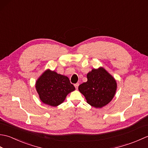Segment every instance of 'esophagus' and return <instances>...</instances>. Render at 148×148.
<instances>
[{
  "instance_id": "1",
  "label": "esophagus",
  "mask_w": 148,
  "mask_h": 148,
  "mask_svg": "<svg viewBox=\"0 0 148 148\" xmlns=\"http://www.w3.org/2000/svg\"><path fill=\"white\" fill-rule=\"evenodd\" d=\"M79 83H76V84H74V86H75V88H76V89H77V88H78V86H79Z\"/></svg>"
}]
</instances>
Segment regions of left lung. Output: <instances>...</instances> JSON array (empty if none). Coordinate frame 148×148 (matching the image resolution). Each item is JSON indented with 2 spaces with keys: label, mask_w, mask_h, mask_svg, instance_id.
Instances as JSON below:
<instances>
[{
  "label": "left lung",
  "mask_w": 148,
  "mask_h": 148,
  "mask_svg": "<svg viewBox=\"0 0 148 148\" xmlns=\"http://www.w3.org/2000/svg\"><path fill=\"white\" fill-rule=\"evenodd\" d=\"M87 79L86 82L80 84L78 90L91 106L102 108L114 98L117 83L104 68L93 69L87 74Z\"/></svg>",
  "instance_id": "obj_1"
}]
</instances>
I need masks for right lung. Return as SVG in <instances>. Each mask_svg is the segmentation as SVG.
<instances>
[{"mask_svg":"<svg viewBox=\"0 0 148 148\" xmlns=\"http://www.w3.org/2000/svg\"><path fill=\"white\" fill-rule=\"evenodd\" d=\"M36 88L41 102L52 107L61 104L68 94L75 90L68 77L49 69L37 79Z\"/></svg>","mask_w":148,"mask_h":148,"instance_id":"add662e5","label":"right lung"}]
</instances>
